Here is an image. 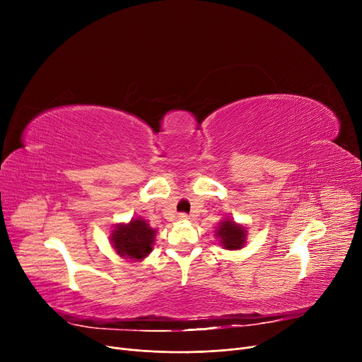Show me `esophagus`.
<instances>
[{
	"instance_id": "obj_1",
	"label": "esophagus",
	"mask_w": 362,
	"mask_h": 362,
	"mask_svg": "<svg viewBox=\"0 0 362 362\" xmlns=\"http://www.w3.org/2000/svg\"><path fill=\"white\" fill-rule=\"evenodd\" d=\"M179 220L186 221V220H191V217H189V216H187V214H185V213H180V214H179Z\"/></svg>"
}]
</instances>
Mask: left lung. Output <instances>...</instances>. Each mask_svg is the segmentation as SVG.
Returning a JSON list of instances; mask_svg holds the SVG:
<instances>
[{
	"label": "left lung",
	"instance_id": "obj_1",
	"mask_svg": "<svg viewBox=\"0 0 362 362\" xmlns=\"http://www.w3.org/2000/svg\"><path fill=\"white\" fill-rule=\"evenodd\" d=\"M246 229L242 224L235 223L232 218H226L218 223L216 229V236L220 239V243L224 250H240L246 242Z\"/></svg>",
	"mask_w": 362,
	"mask_h": 362
}]
</instances>
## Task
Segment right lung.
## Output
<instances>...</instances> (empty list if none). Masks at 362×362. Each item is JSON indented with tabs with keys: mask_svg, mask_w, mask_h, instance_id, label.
I'll use <instances>...</instances> for the list:
<instances>
[{
	"mask_svg": "<svg viewBox=\"0 0 362 362\" xmlns=\"http://www.w3.org/2000/svg\"><path fill=\"white\" fill-rule=\"evenodd\" d=\"M156 230L138 217L127 224H117L111 233V245L120 257L141 261L149 255L156 239Z\"/></svg>",
	"mask_w": 362,
	"mask_h": 362,
	"instance_id": "1",
	"label": "right lung"
}]
</instances>
